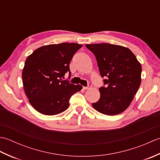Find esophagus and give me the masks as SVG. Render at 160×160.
<instances>
[{"mask_svg": "<svg viewBox=\"0 0 160 160\" xmlns=\"http://www.w3.org/2000/svg\"><path fill=\"white\" fill-rule=\"evenodd\" d=\"M91 84H90V83H89L88 84V86L87 87H83V89H85V90H87V89H90V88L91 87Z\"/></svg>", "mask_w": 160, "mask_h": 160, "instance_id": "34e87169", "label": "esophagus"}]
</instances>
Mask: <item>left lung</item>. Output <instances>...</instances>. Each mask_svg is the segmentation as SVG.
Masks as SVG:
<instances>
[{
    "mask_svg": "<svg viewBox=\"0 0 160 160\" xmlns=\"http://www.w3.org/2000/svg\"><path fill=\"white\" fill-rule=\"evenodd\" d=\"M96 58L105 87L93 107L107 115L120 114L128 107L141 84V64L127 47L108 43L86 45Z\"/></svg>",
    "mask_w": 160,
    "mask_h": 160,
    "instance_id": "8db88e82",
    "label": "left lung"
}]
</instances>
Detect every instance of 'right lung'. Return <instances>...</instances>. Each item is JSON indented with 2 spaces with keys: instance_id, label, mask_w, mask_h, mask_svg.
I'll return each mask as SVG.
<instances>
[{
  "instance_id": "right-lung-1",
  "label": "right lung",
  "mask_w": 160,
  "mask_h": 160,
  "mask_svg": "<svg viewBox=\"0 0 160 160\" xmlns=\"http://www.w3.org/2000/svg\"><path fill=\"white\" fill-rule=\"evenodd\" d=\"M82 47L77 43L63 42L42 46L26 59L22 70V83L29 103L40 113L59 114L67 109L73 94L82 89L64 80L71 71L73 55Z\"/></svg>"
}]
</instances>
